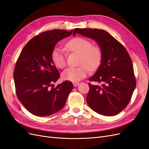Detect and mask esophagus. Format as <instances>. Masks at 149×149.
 I'll list each match as a JSON object with an SVG mask.
<instances>
[{"mask_svg":"<svg viewBox=\"0 0 149 149\" xmlns=\"http://www.w3.org/2000/svg\"><path fill=\"white\" fill-rule=\"evenodd\" d=\"M73 86L74 87H76V86H78L79 85V83H76V82H74L73 83Z\"/></svg>","mask_w":149,"mask_h":149,"instance_id":"1","label":"esophagus"}]
</instances>
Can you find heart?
<instances>
[{
    "label": "heart",
    "instance_id": "heart-1",
    "mask_svg": "<svg viewBox=\"0 0 149 149\" xmlns=\"http://www.w3.org/2000/svg\"><path fill=\"white\" fill-rule=\"evenodd\" d=\"M66 47L71 52L80 54L79 65L77 68H68L61 73L63 79L72 82H78L87 76L88 70H94L100 65L102 58L101 49L98 47L93 46L89 40L76 37L68 42ZM52 61L53 65L59 68H63L66 66V54L63 49L55 47L52 52Z\"/></svg>",
    "mask_w": 149,
    "mask_h": 149
}]
</instances>
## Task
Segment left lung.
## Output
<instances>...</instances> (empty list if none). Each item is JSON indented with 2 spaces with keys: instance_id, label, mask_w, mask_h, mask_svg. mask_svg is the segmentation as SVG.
Instances as JSON below:
<instances>
[{
  "instance_id": "1",
  "label": "left lung",
  "mask_w": 149,
  "mask_h": 149,
  "mask_svg": "<svg viewBox=\"0 0 149 149\" xmlns=\"http://www.w3.org/2000/svg\"><path fill=\"white\" fill-rule=\"evenodd\" d=\"M76 33L94 40L102 53L100 65L89 78L101 85L88 83V104L101 115L119 114L127 106L136 86L129 55L123 45L105 30L75 29L73 36Z\"/></svg>"
}]
</instances>
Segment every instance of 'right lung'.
<instances>
[{"mask_svg":"<svg viewBox=\"0 0 149 149\" xmlns=\"http://www.w3.org/2000/svg\"><path fill=\"white\" fill-rule=\"evenodd\" d=\"M73 30H52L31 39L22 49L13 72L18 99L30 113L47 116L60 111L65 105L73 83L66 81L56 87L59 71L52 61L56 44L69 37Z\"/></svg>","mask_w":149,"mask_h":149,"instance_id":"obj_1","label":"right lung"}]
</instances>
